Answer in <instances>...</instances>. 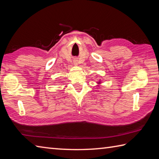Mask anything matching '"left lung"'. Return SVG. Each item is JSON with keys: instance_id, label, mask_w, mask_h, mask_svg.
I'll use <instances>...</instances> for the list:
<instances>
[{"instance_id": "1", "label": "left lung", "mask_w": 159, "mask_h": 159, "mask_svg": "<svg viewBox=\"0 0 159 159\" xmlns=\"http://www.w3.org/2000/svg\"><path fill=\"white\" fill-rule=\"evenodd\" d=\"M97 83H98V86H99V85H100V84H102V81H101V82H97Z\"/></svg>"}]
</instances>
